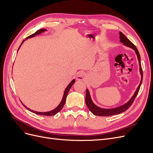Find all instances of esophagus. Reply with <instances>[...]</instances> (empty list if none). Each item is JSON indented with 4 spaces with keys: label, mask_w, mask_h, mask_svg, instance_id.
Returning a JSON list of instances; mask_svg holds the SVG:
<instances>
[{
    "label": "esophagus",
    "mask_w": 153,
    "mask_h": 153,
    "mask_svg": "<svg viewBox=\"0 0 153 153\" xmlns=\"http://www.w3.org/2000/svg\"><path fill=\"white\" fill-rule=\"evenodd\" d=\"M86 76H86L85 73L80 72V73H78V74L77 75L76 79L79 81H84V80H85Z\"/></svg>",
    "instance_id": "34e87169"
}]
</instances>
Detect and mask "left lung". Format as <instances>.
<instances>
[{
	"label": "left lung",
	"mask_w": 153,
	"mask_h": 153,
	"mask_svg": "<svg viewBox=\"0 0 153 153\" xmlns=\"http://www.w3.org/2000/svg\"><path fill=\"white\" fill-rule=\"evenodd\" d=\"M119 39H120V42L122 43L124 45L126 46V47L132 48L134 51L137 56V59L138 61V64H139V71H140V74L141 75V80L140 82L139 85L138 86L137 88V89L135 92V93L133 95V96L130 98L127 103L125 104L117 106L116 108H100L99 106L96 105L93 101H92L91 99V96L90 94L89 91L88 90V89H86V96H85V103L87 106L88 108L89 109L91 112L93 114L95 115H98V116H110V115H117L119 114H121L124 112H125L126 110H128L129 106H130L134 100L136 98L137 95L138 93V91H139L140 85L142 84V79H143V71H142V69L141 67V62H140V55L139 52L137 48V47L134 45L130 41H129L126 36H125L121 32H119Z\"/></svg>",
	"instance_id": "left-lung-1"
}]
</instances>
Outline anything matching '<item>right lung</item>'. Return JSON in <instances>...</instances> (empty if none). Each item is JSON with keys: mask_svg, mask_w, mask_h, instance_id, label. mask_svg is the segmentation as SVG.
<instances>
[{"mask_svg": "<svg viewBox=\"0 0 153 153\" xmlns=\"http://www.w3.org/2000/svg\"><path fill=\"white\" fill-rule=\"evenodd\" d=\"M47 30L45 29H39V30H37V31L35 32V33H34L33 34H32V35L29 36V37H27V38L25 40H24V41H22V43H21V45H20V46L19 47V48H18V50L20 49V47L22 46V45L23 43H24V42L25 41L27 40L29 38H33V37L36 36V35L40 34L42 33V32H45V31H47ZM75 80L73 79L70 83H69V85L67 86V87L65 89V91H64V94H63V96H62V100H61V103H59V105L57 106L56 108H54V109L52 110L49 111V112H36V111L30 110V109L28 107H27V106H26L25 105H24V103H23L22 102V103L23 104V105H24L27 110H29V111H30V112H32V113H34V114H36L40 115H46V116H52V115H55L56 114H57L59 112H60V111H61V110L62 109L64 104H65V103H66V97H67L68 94V92H69V90H70L71 86L73 85V84H74V83H75Z\"/></svg>", "mask_w": 153, "mask_h": 153, "instance_id": "1", "label": "right lung"}]
</instances>
